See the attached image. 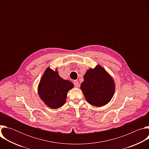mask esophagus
<instances>
[{
    "label": "esophagus",
    "mask_w": 149,
    "mask_h": 149,
    "mask_svg": "<svg viewBox=\"0 0 149 149\" xmlns=\"http://www.w3.org/2000/svg\"><path fill=\"white\" fill-rule=\"evenodd\" d=\"M74 84L75 87H78L79 86V82L77 81H74Z\"/></svg>",
    "instance_id": "obj_1"
}]
</instances>
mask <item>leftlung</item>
<instances>
[{
	"label": "left lung",
	"instance_id": "8db88e82",
	"mask_svg": "<svg viewBox=\"0 0 149 149\" xmlns=\"http://www.w3.org/2000/svg\"><path fill=\"white\" fill-rule=\"evenodd\" d=\"M81 84L87 101L95 107H101L111 100L115 84L111 77L100 65L88 70L84 76Z\"/></svg>",
	"mask_w": 149,
	"mask_h": 149
}]
</instances>
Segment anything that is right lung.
I'll list each match as a JSON object with an SVG mask.
<instances>
[{
  "label": "right lung",
  "mask_w": 149,
  "mask_h": 149,
  "mask_svg": "<svg viewBox=\"0 0 149 149\" xmlns=\"http://www.w3.org/2000/svg\"><path fill=\"white\" fill-rule=\"evenodd\" d=\"M73 87L71 81L63 79L56 71L48 68L40 81L38 93L46 105L56 109L64 104L68 91Z\"/></svg>",
  "instance_id": "add662e5"
}]
</instances>
